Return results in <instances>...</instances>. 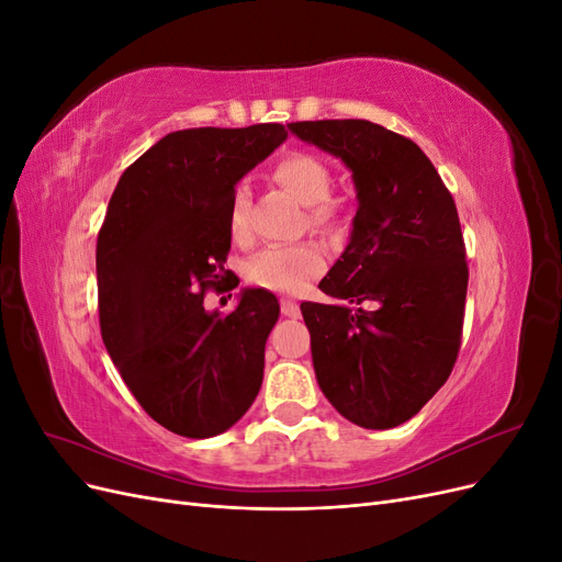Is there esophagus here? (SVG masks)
<instances>
[{
    "mask_svg": "<svg viewBox=\"0 0 562 562\" xmlns=\"http://www.w3.org/2000/svg\"><path fill=\"white\" fill-rule=\"evenodd\" d=\"M281 312H283V316H288V318H297V316H300L297 302L291 300V297H283V300H281Z\"/></svg>",
    "mask_w": 562,
    "mask_h": 562,
    "instance_id": "34e87169",
    "label": "esophagus"
}]
</instances>
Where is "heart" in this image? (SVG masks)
Instances as JSON below:
<instances>
[{"instance_id": "b5f03b06", "label": "heart", "mask_w": 562, "mask_h": 562, "mask_svg": "<svg viewBox=\"0 0 562 562\" xmlns=\"http://www.w3.org/2000/svg\"><path fill=\"white\" fill-rule=\"evenodd\" d=\"M271 173L281 187L297 196L304 206H310L307 217L314 229L335 232L345 225V209L330 199L335 182L330 166L314 151H285ZM248 211L250 194L244 184H239L232 192L227 209V225L234 239L248 236ZM323 265H326L323 248L316 241H300L288 246H267L255 252L248 260L246 274L255 285L267 288V291L297 293L310 279L321 274Z\"/></svg>"}]
</instances>
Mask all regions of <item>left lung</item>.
I'll return each mask as SVG.
<instances>
[{
    "instance_id": "8db88e82",
    "label": "left lung",
    "mask_w": 562,
    "mask_h": 562,
    "mask_svg": "<svg viewBox=\"0 0 562 562\" xmlns=\"http://www.w3.org/2000/svg\"><path fill=\"white\" fill-rule=\"evenodd\" d=\"M288 128L342 159L359 190L351 241L318 283L342 304H300L318 386L359 427H398L448 382L462 347L469 265L454 199L429 157L380 124Z\"/></svg>"
}]
</instances>
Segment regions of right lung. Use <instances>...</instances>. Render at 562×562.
Here are the masks:
<instances>
[{
	"mask_svg": "<svg viewBox=\"0 0 562 562\" xmlns=\"http://www.w3.org/2000/svg\"><path fill=\"white\" fill-rule=\"evenodd\" d=\"M285 135L283 124L168 133L119 178L98 232L103 342L143 411L178 436L227 431L262 386L277 297L252 288L225 316L203 297L227 274L236 182Z\"/></svg>",
	"mask_w": 562,
	"mask_h": 562,
	"instance_id": "1",
	"label": "right lung"
}]
</instances>
